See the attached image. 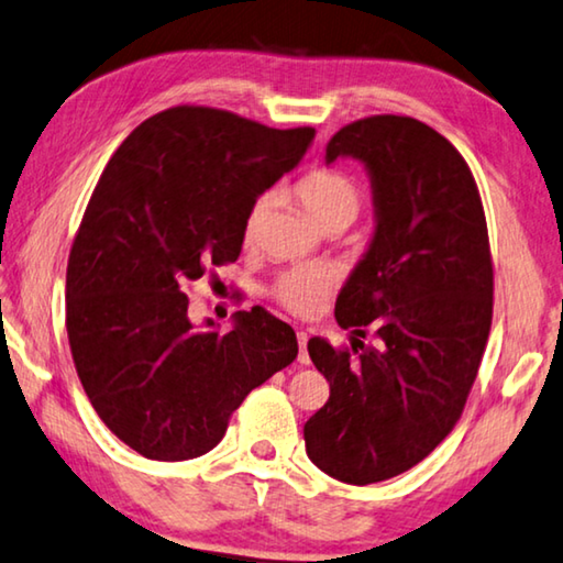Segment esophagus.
Here are the masks:
<instances>
[{"mask_svg":"<svg viewBox=\"0 0 563 563\" xmlns=\"http://www.w3.org/2000/svg\"><path fill=\"white\" fill-rule=\"evenodd\" d=\"M297 340H299V362H301V365H309V352H307V340H309V336H307V332H297Z\"/></svg>","mask_w":563,"mask_h":563,"instance_id":"1","label":"esophagus"}]
</instances>
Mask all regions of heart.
<instances>
[{
    "instance_id": "heart-1",
    "label": "heart",
    "mask_w": 563,
    "mask_h": 563,
    "mask_svg": "<svg viewBox=\"0 0 563 563\" xmlns=\"http://www.w3.org/2000/svg\"><path fill=\"white\" fill-rule=\"evenodd\" d=\"M299 196V201L305 203V209L311 213L319 227H330V223H347L354 221V216L360 213L362 194L360 186L342 170L332 168H319L307 173L294 188ZM266 211V198L254 201L244 219V239L252 241L258 231V223L264 219ZM332 289V276L317 266H299L282 274L274 284V299L282 307L299 317H309L322 307V301Z\"/></svg>"
}]
</instances>
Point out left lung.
I'll use <instances>...</instances> for the list:
<instances>
[{"mask_svg":"<svg viewBox=\"0 0 563 563\" xmlns=\"http://www.w3.org/2000/svg\"><path fill=\"white\" fill-rule=\"evenodd\" d=\"M365 163L375 233L336 297L342 330L375 344L307 350L330 400L305 426L307 455L352 486L387 481L443 443L486 352L493 262L475 178L448 137L405 115L354 120L327 143V163Z\"/></svg>","mask_w":563,"mask_h":563,"instance_id":"1","label":"left lung"}]
</instances>
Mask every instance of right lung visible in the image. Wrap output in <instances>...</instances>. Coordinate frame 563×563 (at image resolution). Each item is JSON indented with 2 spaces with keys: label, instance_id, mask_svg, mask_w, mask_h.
Returning a JSON list of instances; mask_svg holds the SVG:
<instances>
[{
  "label": "right lung",
  "instance_id": "1",
  "mask_svg": "<svg viewBox=\"0 0 563 563\" xmlns=\"http://www.w3.org/2000/svg\"><path fill=\"white\" fill-rule=\"evenodd\" d=\"M311 137L178 106L102 170L67 262V336L95 412L143 457L209 453L244 397L297 357V334L262 307L236 311L227 334L194 327L184 287L236 262L249 209Z\"/></svg>",
  "mask_w": 563,
  "mask_h": 563
}]
</instances>
